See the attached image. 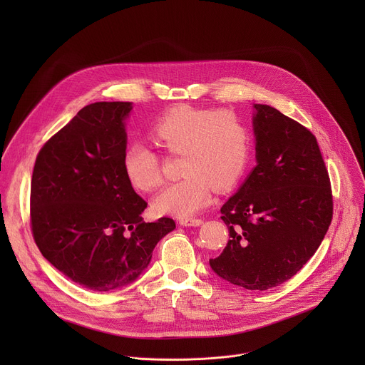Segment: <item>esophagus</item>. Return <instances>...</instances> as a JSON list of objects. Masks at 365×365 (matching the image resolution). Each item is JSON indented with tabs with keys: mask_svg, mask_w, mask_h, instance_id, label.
I'll return each instance as SVG.
<instances>
[{
	"mask_svg": "<svg viewBox=\"0 0 365 365\" xmlns=\"http://www.w3.org/2000/svg\"><path fill=\"white\" fill-rule=\"evenodd\" d=\"M202 222L203 221L200 218H185L179 221V224L183 227H199Z\"/></svg>",
	"mask_w": 365,
	"mask_h": 365,
	"instance_id": "1",
	"label": "esophagus"
}]
</instances>
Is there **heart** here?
<instances>
[{"instance_id": "obj_1", "label": "heart", "mask_w": 365, "mask_h": 365, "mask_svg": "<svg viewBox=\"0 0 365 365\" xmlns=\"http://www.w3.org/2000/svg\"><path fill=\"white\" fill-rule=\"evenodd\" d=\"M151 134L168 153H180L182 179L168 185L153 200V210L159 215H193L210 203L214 187H234L250 163V131L228 110L178 106L155 120ZM123 170L138 190L148 192L160 183L159 155L141 141L125 148Z\"/></svg>"}]
</instances>
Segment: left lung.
<instances>
[{
  "mask_svg": "<svg viewBox=\"0 0 365 365\" xmlns=\"http://www.w3.org/2000/svg\"><path fill=\"white\" fill-rule=\"evenodd\" d=\"M257 166L221 207L230 241L212 270L267 290L292 279L315 254L332 221V190L317 137L273 107L255 103Z\"/></svg>",
  "mask_w": 365,
  "mask_h": 365,
  "instance_id": "left-lung-1",
  "label": "left lung"
}]
</instances>
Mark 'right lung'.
I'll return each instance as SVG.
<instances>
[{"label":"right lung","instance_id":"1","mask_svg":"<svg viewBox=\"0 0 365 365\" xmlns=\"http://www.w3.org/2000/svg\"><path fill=\"white\" fill-rule=\"evenodd\" d=\"M131 102L83 107L37 154L30 192L33 238L72 282L108 292L134 282L172 218L144 222L147 202L123 170Z\"/></svg>","mask_w":365,"mask_h":365}]
</instances>
